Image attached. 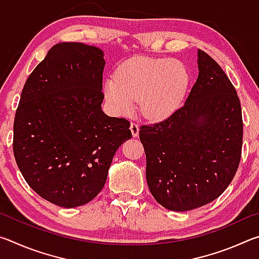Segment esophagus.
Returning <instances> with one entry per match:
<instances>
[{"instance_id": "esophagus-1", "label": "esophagus", "mask_w": 259, "mask_h": 259, "mask_svg": "<svg viewBox=\"0 0 259 259\" xmlns=\"http://www.w3.org/2000/svg\"><path fill=\"white\" fill-rule=\"evenodd\" d=\"M130 130H131V134H133L134 137H137L139 134V125L136 123V122H131Z\"/></svg>"}]
</instances>
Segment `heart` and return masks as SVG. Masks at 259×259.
<instances>
[{"mask_svg": "<svg viewBox=\"0 0 259 259\" xmlns=\"http://www.w3.org/2000/svg\"><path fill=\"white\" fill-rule=\"evenodd\" d=\"M188 84L190 73L181 60L135 57L105 82L104 94L117 115L131 113L138 102L144 116L163 119L178 107Z\"/></svg>", "mask_w": 259, "mask_h": 259, "instance_id": "1", "label": "heart"}]
</instances>
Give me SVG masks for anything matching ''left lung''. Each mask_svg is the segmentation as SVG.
<instances>
[{"label":"left lung","instance_id":"left-lung-1","mask_svg":"<svg viewBox=\"0 0 259 259\" xmlns=\"http://www.w3.org/2000/svg\"><path fill=\"white\" fill-rule=\"evenodd\" d=\"M198 80L185 104L165 120L140 126L147 185L172 211L210 203L235 176L242 151L240 99L222 67L198 51Z\"/></svg>","mask_w":259,"mask_h":259}]
</instances>
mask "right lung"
Listing matches in <instances>:
<instances>
[{"label": "right lung", "instance_id": "add662e5", "mask_svg": "<svg viewBox=\"0 0 259 259\" xmlns=\"http://www.w3.org/2000/svg\"><path fill=\"white\" fill-rule=\"evenodd\" d=\"M104 52L58 43L21 91L14 123V154L25 181L64 208L83 205L106 183L113 156L131 138L130 122L102 111Z\"/></svg>", "mask_w": 259, "mask_h": 259}]
</instances>
